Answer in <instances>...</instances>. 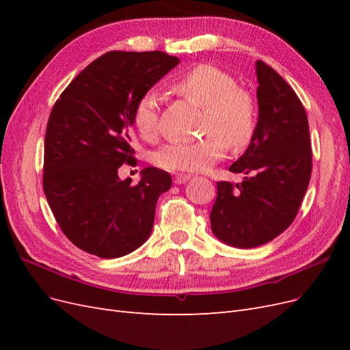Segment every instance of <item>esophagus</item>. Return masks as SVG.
<instances>
[{
    "label": "esophagus",
    "instance_id": "obj_1",
    "mask_svg": "<svg viewBox=\"0 0 350 350\" xmlns=\"http://www.w3.org/2000/svg\"><path fill=\"white\" fill-rule=\"evenodd\" d=\"M189 179H191V175H185V174H176V175L174 176V183H175L176 185H181V184H185V183H188Z\"/></svg>",
    "mask_w": 350,
    "mask_h": 350
}]
</instances>
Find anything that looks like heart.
<instances>
[{
	"instance_id": "b5f03b06",
	"label": "heart",
	"mask_w": 350,
	"mask_h": 350,
	"mask_svg": "<svg viewBox=\"0 0 350 350\" xmlns=\"http://www.w3.org/2000/svg\"><path fill=\"white\" fill-rule=\"evenodd\" d=\"M172 89L203 108V139L193 143H171L153 154V162L171 172H203L225 156L228 143L247 147L258 125L257 103L252 94L237 86L229 72L201 64L179 77ZM134 129L143 140L152 142L159 133V107L154 94L146 93L133 111Z\"/></svg>"
}]
</instances>
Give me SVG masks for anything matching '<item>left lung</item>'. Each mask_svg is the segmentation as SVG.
<instances>
[{
  "mask_svg": "<svg viewBox=\"0 0 350 350\" xmlns=\"http://www.w3.org/2000/svg\"><path fill=\"white\" fill-rule=\"evenodd\" d=\"M258 125L254 140L229 171L241 184L217 183L210 213L213 234L235 248L267 243L298 215L310 184L312 152L308 118L293 89L266 62H256Z\"/></svg>",
  "mask_w": 350,
  "mask_h": 350,
  "instance_id": "1",
  "label": "left lung"
}]
</instances>
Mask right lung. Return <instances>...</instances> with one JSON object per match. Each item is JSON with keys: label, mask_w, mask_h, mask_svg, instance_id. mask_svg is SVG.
<instances>
[{"label": "right lung", "mask_w": 350, "mask_h": 350, "mask_svg": "<svg viewBox=\"0 0 350 350\" xmlns=\"http://www.w3.org/2000/svg\"><path fill=\"white\" fill-rule=\"evenodd\" d=\"M162 51H111L59 94L45 134L44 191L64 235L100 258L133 252L152 234L156 203L172 185L157 167L139 184L118 169L137 165L130 146L137 100L174 67Z\"/></svg>", "instance_id": "obj_1"}]
</instances>
